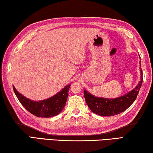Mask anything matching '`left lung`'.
I'll list each match as a JSON object with an SVG mask.
<instances>
[{"instance_id": "8db88e82", "label": "left lung", "mask_w": 153, "mask_h": 153, "mask_svg": "<svg viewBox=\"0 0 153 153\" xmlns=\"http://www.w3.org/2000/svg\"><path fill=\"white\" fill-rule=\"evenodd\" d=\"M140 67H141V64ZM140 69L141 78L138 84L134 89L130 91L124 96L117 97L114 99L104 98V97H98L94 96L85 90L84 97L86 103L91 111L100 116L111 117L119 114L127 110L131 105L134 103L139 93L140 87L142 86L143 81V74L142 70Z\"/></svg>"}]
</instances>
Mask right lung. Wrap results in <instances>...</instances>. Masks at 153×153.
Listing matches in <instances>:
<instances>
[{
	"instance_id": "1",
	"label": "right lung",
	"mask_w": 153,
	"mask_h": 153,
	"mask_svg": "<svg viewBox=\"0 0 153 153\" xmlns=\"http://www.w3.org/2000/svg\"><path fill=\"white\" fill-rule=\"evenodd\" d=\"M71 85H66L55 96L41 101H33L22 95L13 85L14 93L27 111L37 117L49 118L56 116L62 111L68 96V90Z\"/></svg>"
}]
</instances>
